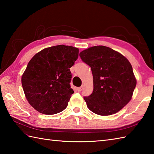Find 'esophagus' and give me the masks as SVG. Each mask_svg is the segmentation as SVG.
I'll return each instance as SVG.
<instances>
[{"instance_id":"1","label":"esophagus","mask_w":154,"mask_h":154,"mask_svg":"<svg viewBox=\"0 0 154 154\" xmlns=\"http://www.w3.org/2000/svg\"><path fill=\"white\" fill-rule=\"evenodd\" d=\"M82 89H83V87L82 86L80 87H78L77 89V90L78 91V92H81V91H82Z\"/></svg>"}]
</instances>
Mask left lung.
Returning <instances> with one entry per match:
<instances>
[{
	"label": "left lung",
	"instance_id": "obj_1",
	"mask_svg": "<svg viewBox=\"0 0 154 154\" xmlns=\"http://www.w3.org/2000/svg\"><path fill=\"white\" fill-rule=\"evenodd\" d=\"M93 77V91L85 97L87 106L100 116L112 115L132 99L136 85L132 67L123 55L109 47L97 45L79 54Z\"/></svg>",
	"mask_w": 154,
	"mask_h": 154
}]
</instances>
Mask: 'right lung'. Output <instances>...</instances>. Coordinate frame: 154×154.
Returning a JSON list of instances; mask_svg holds the SVG:
<instances>
[{"label": "right lung", "mask_w": 154, "mask_h": 154, "mask_svg": "<svg viewBox=\"0 0 154 154\" xmlns=\"http://www.w3.org/2000/svg\"><path fill=\"white\" fill-rule=\"evenodd\" d=\"M78 56V48L59 45L45 48L31 59L22 76V85L35 110L50 115L66 109L74 93L69 68Z\"/></svg>", "instance_id": "obj_1"}]
</instances>
